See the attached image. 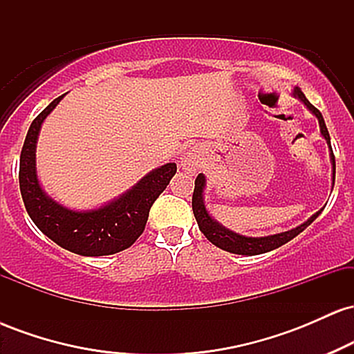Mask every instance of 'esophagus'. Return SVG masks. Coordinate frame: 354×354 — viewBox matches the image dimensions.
I'll list each match as a JSON object with an SVG mask.
<instances>
[{
    "mask_svg": "<svg viewBox=\"0 0 354 354\" xmlns=\"http://www.w3.org/2000/svg\"><path fill=\"white\" fill-rule=\"evenodd\" d=\"M198 165H200V154H198L196 149L191 148L189 151H186L181 156V168L185 171L194 173L198 169Z\"/></svg>",
    "mask_w": 354,
    "mask_h": 354,
    "instance_id": "1",
    "label": "esophagus"
}]
</instances>
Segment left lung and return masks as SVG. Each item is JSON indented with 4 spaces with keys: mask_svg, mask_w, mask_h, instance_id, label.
Wrapping results in <instances>:
<instances>
[{
    "mask_svg": "<svg viewBox=\"0 0 354 354\" xmlns=\"http://www.w3.org/2000/svg\"><path fill=\"white\" fill-rule=\"evenodd\" d=\"M293 96L301 101L304 106H306L313 113V115L318 118L321 136L326 140L328 148H330V160L333 165V185H335V173H336L335 171L336 169L335 154H333L330 133H328L326 124H324L323 115L319 113V109H316L310 103V101L306 100V96L303 95V91L298 86L293 89ZM205 188H206V176L203 173H200L198 174L196 181H194V191H193V213H194V218H196V221H198V226H200L201 233L205 234V236L208 238L214 246L221 248V250L230 251V253H234V254L254 256V254L268 253V251H273V250H276V248L283 246L284 243L291 241L295 236H298L301 231L306 230L308 226H310L311 223L319 216L321 211H323V208H321L319 211H316L311 218H308L303 225L296 226V228H293V230L283 231V233H276V234H270V236H259V238L243 236V234L234 233V231H231L228 228H225L223 225H219L216 219H214L208 213V209H206V206H205Z\"/></svg>",
    "mask_w": 354,
    "mask_h": 354,
    "instance_id": "1",
    "label": "left lung"
}]
</instances>
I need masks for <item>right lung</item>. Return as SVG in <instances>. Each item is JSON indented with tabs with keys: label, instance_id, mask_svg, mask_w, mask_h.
I'll use <instances>...</instances> for the list:
<instances>
[{
	"label": "right lung",
	"instance_id": "1",
	"mask_svg": "<svg viewBox=\"0 0 354 354\" xmlns=\"http://www.w3.org/2000/svg\"><path fill=\"white\" fill-rule=\"evenodd\" d=\"M64 98L59 96L35 118L19 158V189L28 214L56 245L81 256H108L126 250L140 238L149 209L176 173L166 163L149 171L123 194L93 209H70L41 188L36 173V143L46 116Z\"/></svg>",
	"mask_w": 354,
	"mask_h": 354
}]
</instances>
